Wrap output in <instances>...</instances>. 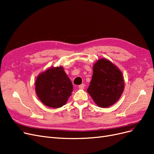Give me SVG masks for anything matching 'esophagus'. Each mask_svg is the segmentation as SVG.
Instances as JSON below:
<instances>
[{"label": "esophagus", "mask_w": 154, "mask_h": 154, "mask_svg": "<svg viewBox=\"0 0 154 154\" xmlns=\"http://www.w3.org/2000/svg\"><path fill=\"white\" fill-rule=\"evenodd\" d=\"M84 87H85L84 84H82L79 85V88L81 89H83L84 88Z\"/></svg>", "instance_id": "1"}]
</instances>
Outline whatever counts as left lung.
<instances>
[{
    "label": "left lung",
    "instance_id": "8db88e82",
    "mask_svg": "<svg viewBox=\"0 0 154 154\" xmlns=\"http://www.w3.org/2000/svg\"><path fill=\"white\" fill-rule=\"evenodd\" d=\"M124 88L122 73L115 65L104 58L96 61L87 90L96 105L106 108L116 103L121 96Z\"/></svg>",
    "mask_w": 154,
    "mask_h": 154
}]
</instances>
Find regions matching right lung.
<instances>
[{
	"label": "right lung",
	"instance_id": "right-lung-1",
	"mask_svg": "<svg viewBox=\"0 0 154 154\" xmlns=\"http://www.w3.org/2000/svg\"><path fill=\"white\" fill-rule=\"evenodd\" d=\"M73 85L63 67H52L39 74L35 81V91L39 100L48 106L60 108L72 95Z\"/></svg>",
	"mask_w": 154,
	"mask_h": 154
}]
</instances>
